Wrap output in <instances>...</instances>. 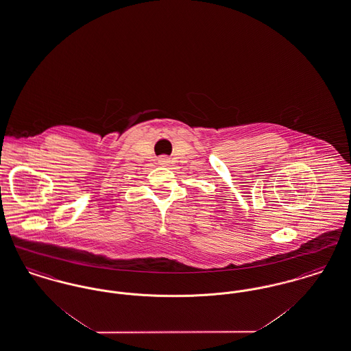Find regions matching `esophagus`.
Segmentation results:
<instances>
[{
	"mask_svg": "<svg viewBox=\"0 0 351 351\" xmlns=\"http://www.w3.org/2000/svg\"><path fill=\"white\" fill-rule=\"evenodd\" d=\"M159 163H160L162 166H167L168 163H169V160H168L167 158H160Z\"/></svg>",
	"mask_w": 351,
	"mask_h": 351,
	"instance_id": "34e87169",
	"label": "esophagus"
}]
</instances>
